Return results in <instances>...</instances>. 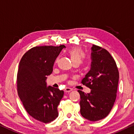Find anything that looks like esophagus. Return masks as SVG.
Returning <instances> with one entry per match:
<instances>
[{"mask_svg":"<svg viewBox=\"0 0 134 134\" xmlns=\"http://www.w3.org/2000/svg\"><path fill=\"white\" fill-rule=\"evenodd\" d=\"M73 90L71 88H69V87H65L64 88V91L65 92H71V91Z\"/></svg>","mask_w":134,"mask_h":134,"instance_id":"34e87169","label":"esophagus"}]
</instances>
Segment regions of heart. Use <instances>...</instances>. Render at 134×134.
Listing matches in <instances>:
<instances>
[{
    "mask_svg": "<svg viewBox=\"0 0 134 134\" xmlns=\"http://www.w3.org/2000/svg\"><path fill=\"white\" fill-rule=\"evenodd\" d=\"M68 54L71 58L73 64L77 63L78 64L82 63L85 58V54L81 48L75 47L68 51Z\"/></svg>",
    "mask_w": 134,
    "mask_h": 134,
    "instance_id": "obj_1",
    "label": "heart"
}]
</instances>
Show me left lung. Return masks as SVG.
I'll return each instance as SVG.
<instances>
[{
  "label": "left lung",
  "mask_w": 134,
  "mask_h": 134,
  "mask_svg": "<svg viewBox=\"0 0 134 134\" xmlns=\"http://www.w3.org/2000/svg\"><path fill=\"white\" fill-rule=\"evenodd\" d=\"M91 51V70L81 82L91 89V92H78L81 115L90 121H98L107 117L113 107L119 73L115 61L107 50L93 44Z\"/></svg>",
  "instance_id": "8db88e82"
}]
</instances>
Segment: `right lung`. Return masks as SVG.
Here are the masks:
<instances>
[{
	"label": "right lung",
	"mask_w": 134,
	"mask_h": 134,
	"mask_svg": "<svg viewBox=\"0 0 134 134\" xmlns=\"http://www.w3.org/2000/svg\"><path fill=\"white\" fill-rule=\"evenodd\" d=\"M65 46L32 48L21 59L17 73V91L25 109L32 118L47 124L58 117L57 107L64 91L46 85L57 57Z\"/></svg>",
	"instance_id": "add662e5"
}]
</instances>
